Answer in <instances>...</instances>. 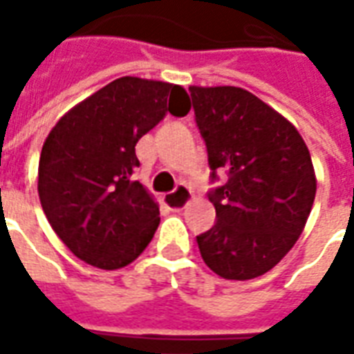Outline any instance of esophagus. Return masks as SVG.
<instances>
[{"label": "esophagus", "instance_id": "34e87169", "mask_svg": "<svg viewBox=\"0 0 354 354\" xmlns=\"http://www.w3.org/2000/svg\"><path fill=\"white\" fill-rule=\"evenodd\" d=\"M162 199H165V203H167L170 208H184L187 207V203L192 201V189H189L187 185L180 184L174 192L167 193Z\"/></svg>", "mask_w": 354, "mask_h": 354}]
</instances>
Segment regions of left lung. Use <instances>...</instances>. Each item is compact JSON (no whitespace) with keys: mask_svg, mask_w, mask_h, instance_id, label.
<instances>
[{"mask_svg":"<svg viewBox=\"0 0 354 354\" xmlns=\"http://www.w3.org/2000/svg\"><path fill=\"white\" fill-rule=\"evenodd\" d=\"M207 144L216 223L197 237L216 274L248 281L288 254L311 212L317 178L311 155L288 119L241 87H189Z\"/></svg>","mask_w":354,"mask_h":354,"instance_id":"1","label":"left lung"}]
</instances>
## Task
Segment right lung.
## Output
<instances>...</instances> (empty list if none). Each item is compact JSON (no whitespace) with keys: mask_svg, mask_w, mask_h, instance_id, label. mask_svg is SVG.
I'll use <instances>...</instances> for the list:
<instances>
[{"mask_svg":"<svg viewBox=\"0 0 354 354\" xmlns=\"http://www.w3.org/2000/svg\"><path fill=\"white\" fill-rule=\"evenodd\" d=\"M180 85L119 77L60 117L39 157L37 192L60 241L80 260L121 269L138 258L161 222L146 187L132 180L136 142L167 113L187 115Z\"/></svg>","mask_w":354,"mask_h":354,"instance_id":"1","label":"right lung"}]
</instances>
